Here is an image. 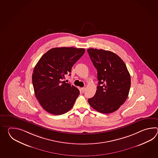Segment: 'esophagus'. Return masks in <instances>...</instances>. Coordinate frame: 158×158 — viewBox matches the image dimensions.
<instances>
[{"mask_svg":"<svg viewBox=\"0 0 158 158\" xmlns=\"http://www.w3.org/2000/svg\"><path fill=\"white\" fill-rule=\"evenodd\" d=\"M81 91H82V93H84V91H85V87H82V88L81 89Z\"/></svg>","mask_w":158,"mask_h":158,"instance_id":"1","label":"esophagus"}]
</instances>
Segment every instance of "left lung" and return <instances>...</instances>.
Returning a JSON list of instances; mask_svg holds the SVG:
<instances>
[{
  "label": "left lung",
  "instance_id": "1",
  "mask_svg": "<svg viewBox=\"0 0 158 158\" xmlns=\"http://www.w3.org/2000/svg\"><path fill=\"white\" fill-rule=\"evenodd\" d=\"M94 67L97 69L98 86L93 97L88 102L102 114L118 110L128 97L131 84V75L124 62L110 51L87 49Z\"/></svg>",
  "mask_w": 158,
  "mask_h": 158
}]
</instances>
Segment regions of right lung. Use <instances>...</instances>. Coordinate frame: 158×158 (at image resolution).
I'll use <instances>...</instances> for the list:
<instances>
[{
	"label": "right lung",
	"mask_w": 158,
	"mask_h": 158,
	"mask_svg": "<svg viewBox=\"0 0 158 158\" xmlns=\"http://www.w3.org/2000/svg\"><path fill=\"white\" fill-rule=\"evenodd\" d=\"M85 52L84 48L56 47L40 57L34 69L32 82L35 97L44 110L55 115L73 107L80 94L77 88L65 83V74Z\"/></svg>",
	"instance_id": "obj_1"
}]
</instances>
